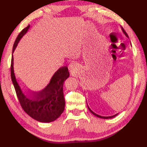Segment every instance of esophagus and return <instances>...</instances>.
I'll return each mask as SVG.
<instances>
[{"instance_id": "1", "label": "esophagus", "mask_w": 147, "mask_h": 147, "mask_svg": "<svg viewBox=\"0 0 147 147\" xmlns=\"http://www.w3.org/2000/svg\"><path fill=\"white\" fill-rule=\"evenodd\" d=\"M76 68V65L74 64V63H70V65H69V70H71V71H73L74 69Z\"/></svg>"}]
</instances>
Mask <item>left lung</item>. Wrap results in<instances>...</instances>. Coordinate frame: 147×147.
<instances>
[{
  "label": "left lung",
  "mask_w": 147,
  "mask_h": 147,
  "mask_svg": "<svg viewBox=\"0 0 147 147\" xmlns=\"http://www.w3.org/2000/svg\"><path fill=\"white\" fill-rule=\"evenodd\" d=\"M122 30H123V32H124V34L126 35V36H127V37H128V34H127V33H126V32H125V30H124V28H123V27H122ZM88 108H89V110L91 111V112L94 115H95V116H96V117H100V118H102V119H111V118H113V117H115L117 115V114H116V115H113V116H109V117H102V116H100V115H97V114H96L95 113H94L93 111L91 110V109L89 108V106H88Z\"/></svg>",
  "instance_id": "obj_1"
}]
</instances>
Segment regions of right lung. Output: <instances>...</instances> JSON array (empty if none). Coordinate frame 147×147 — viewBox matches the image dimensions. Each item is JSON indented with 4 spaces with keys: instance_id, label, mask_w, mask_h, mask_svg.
<instances>
[{
    "instance_id": "obj_1",
    "label": "right lung",
    "mask_w": 147,
    "mask_h": 147,
    "mask_svg": "<svg viewBox=\"0 0 147 147\" xmlns=\"http://www.w3.org/2000/svg\"><path fill=\"white\" fill-rule=\"evenodd\" d=\"M29 27L30 25L27 26L18 35L15 41L12 53L14 52L17 43ZM13 65V57L12 55L10 67L11 78L17 96L23 110L35 120L43 123H50L58 119L63 113L65 108L63 86L65 80L69 76L67 67L59 69L51 78L49 85L43 90L40 92H32L29 98H27L24 95L17 82Z\"/></svg>"
}]
</instances>
